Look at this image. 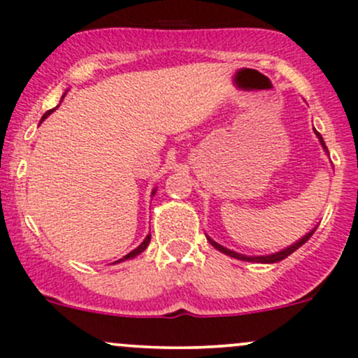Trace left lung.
I'll list each match as a JSON object with an SVG mask.
<instances>
[{
  "mask_svg": "<svg viewBox=\"0 0 358 358\" xmlns=\"http://www.w3.org/2000/svg\"><path fill=\"white\" fill-rule=\"evenodd\" d=\"M315 135L319 136L320 143H322V147H324V149L327 150V147H326V143H324V140H322V136H320V133H319V131H315ZM312 234H313V230H312V232H310V234H306V236L303 237V239H299L298 243H296V244H292V246H289V248H287V249H284V251H279V252H275V255H268V256H244V255H239V252H234V251H230V249H227V248L220 246L218 243H215V241H211V239H209V243L213 244V248H216V249H218V251L225 252V255L232 256V258L243 259V262H256V263H275V262H280V259L287 258V256H289L291 252H294L296 249H298V248H301L303 244H305L306 241H308L310 237H312Z\"/></svg>",
  "mask_w": 358,
  "mask_h": 358,
  "instance_id": "8db88e82",
  "label": "left lung"
}]
</instances>
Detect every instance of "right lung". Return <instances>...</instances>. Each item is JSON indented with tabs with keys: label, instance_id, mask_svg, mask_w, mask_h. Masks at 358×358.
Listing matches in <instances>:
<instances>
[{
	"label": "right lung",
	"instance_id": "1",
	"mask_svg": "<svg viewBox=\"0 0 358 358\" xmlns=\"http://www.w3.org/2000/svg\"><path fill=\"white\" fill-rule=\"evenodd\" d=\"M52 112H53V110H48V112H46V114H45V115H43V119H45V117H48V115H50V114H52ZM154 192H156V190H154ZM154 192H152V194H154ZM149 243H150V236H147V237H145V241H143V243H142V244H140V246H138V248H136V249H133V251H131V252H128V255H126V256H124V258H121V259H119V262H124V259H128V258H133V256L140 255V252H142V251H143V249H145L147 246H149Z\"/></svg>",
	"mask_w": 358,
	"mask_h": 358
}]
</instances>
